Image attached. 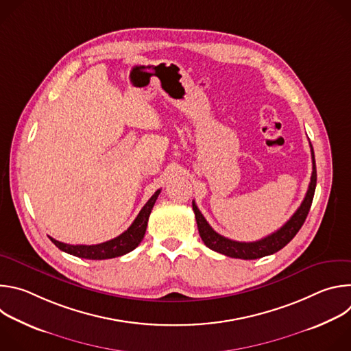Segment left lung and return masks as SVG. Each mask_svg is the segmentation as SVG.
<instances>
[{"label":"left lung","mask_w":351,"mask_h":351,"mask_svg":"<svg viewBox=\"0 0 351 351\" xmlns=\"http://www.w3.org/2000/svg\"><path fill=\"white\" fill-rule=\"evenodd\" d=\"M311 145V143H310ZM311 157H313V173H311V182L308 186V190L306 193V197L303 199L302 206L297 208V211L291 215V218L276 232L271 233L269 236L257 240V241H236L230 240L219 233H217L210 223L206 221L203 214L199 213L195 203L193 202V211L195 214L197 228L198 233L202 236L204 244L214 250L217 253H221L223 256L232 257V258H240V260H257L269 254H274L283 248L303 226L308 211L313 204V198L315 193L317 186V168H315V157L314 149L311 145Z\"/></svg>","instance_id":"1"}]
</instances>
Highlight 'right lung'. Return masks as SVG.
<instances>
[{"mask_svg": "<svg viewBox=\"0 0 351 351\" xmlns=\"http://www.w3.org/2000/svg\"><path fill=\"white\" fill-rule=\"evenodd\" d=\"M161 190H157L152 195V198L145 203V206L141 208V211L138 213L133 223L128 228V230H125L122 234H119L112 240L99 243V244H91V245L66 244L53 237H49V240H51L60 250H62V252L79 258H86V260H108V258H115V257L128 254L143 240L147 229L148 217L152 214V210L157 202Z\"/></svg>", "mask_w": 351, "mask_h": 351, "instance_id": "right-lung-1", "label": "right lung"}]
</instances>
